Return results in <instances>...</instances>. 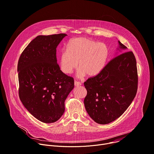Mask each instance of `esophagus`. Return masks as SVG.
Returning a JSON list of instances; mask_svg holds the SVG:
<instances>
[{
  "instance_id": "34e87169",
  "label": "esophagus",
  "mask_w": 154,
  "mask_h": 154,
  "mask_svg": "<svg viewBox=\"0 0 154 154\" xmlns=\"http://www.w3.org/2000/svg\"><path fill=\"white\" fill-rule=\"evenodd\" d=\"M81 82H79V81H75V86H79V85H81Z\"/></svg>"
}]
</instances>
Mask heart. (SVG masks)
<instances>
[{"instance_id": "1", "label": "heart", "mask_w": 154, "mask_h": 154, "mask_svg": "<svg viewBox=\"0 0 154 154\" xmlns=\"http://www.w3.org/2000/svg\"><path fill=\"white\" fill-rule=\"evenodd\" d=\"M108 56L109 50L104 43L85 37L76 38L71 39L67 49L60 53V70L66 74H70L78 65V77L86 74L94 76L103 70Z\"/></svg>"}]
</instances>
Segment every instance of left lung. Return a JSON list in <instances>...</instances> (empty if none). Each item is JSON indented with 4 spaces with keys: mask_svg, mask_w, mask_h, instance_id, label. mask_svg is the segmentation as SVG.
<instances>
[{
    "mask_svg": "<svg viewBox=\"0 0 154 154\" xmlns=\"http://www.w3.org/2000/svg\"><path fill=\"white\" fill-rule=\"evenodd\" d=\"M118 43L120 48H127ZM84 84L87 92L84 106L91 118L101 125L115 121L127 110L137 94L138 72L133 52L115 56Z\"/></svg>",
    "mask_w": 154,
    "mask_h": 154,
    "instance_id": "obj_1",
    "label": "left lung"
}]
</instances>
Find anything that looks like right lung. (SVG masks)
Here are the masks:
<instances>
[{
	"mask_svg": "<svg viewBox=\"0 0 154 154\" xmlns=\"http://www.w3.org/2000/svg\"><path fill=\"white\" fill-rule=\"evenodd\" d=\"M64 33L38 36L21 53L17 64L19 96L24 107L45 123L56 122L65 111L74 79L60 70L56 47Z\"/></svg>",
	"mask_w": 154,
	"mask_h": 154,
	"instance_id": "add662e5",
	"label": "right lung"
}]
</instances>
